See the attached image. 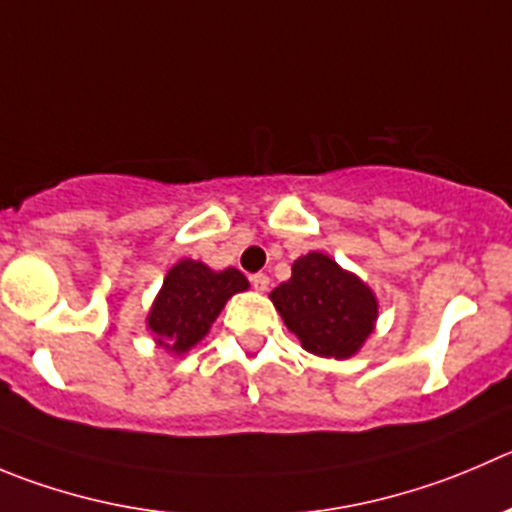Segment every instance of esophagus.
Returning a JSON list of instances; mask_svg holds the SVG:
<instances>
[{
  "label": "esophagus",
  "mask_w": 512,
  "mask_h": 512,
  "mask_svg": "<svg viewBox=\"0 0 512 512\" xmlns=\"http://www.w3.org/2000/svg\"><path fill=\"white\" fill-rule=\"evenodd\" d=\"M251 286L256 291H266V289H269V276H266V274H253L251 276Z\"/></svg>",
  "instance_id": "esophagus-1"
}]
</instances>
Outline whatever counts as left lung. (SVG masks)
Wrapping results in <instances>:
<instances>
[{
  "mask_svg": "<svg viewBox=\"0 0 512 512\" xmlns=\"http://www.w3.org/2000/svg\"><path fill=\"white\" fill-rule=\"evenodd\" d=\"M271 301L301 347L319 357H352L377 319L372 291L316 251L294 261L291 279L271 291Z\"/></svg>",
  "mask_w": 512,
  "mask_h": 512,
  "instance_id": "1",
  "label": "left lung"
}]
</instances>
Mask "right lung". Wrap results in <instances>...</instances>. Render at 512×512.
<instances>
[{
  "instance_id": "right-lung-1",
  "label": "right lung",
  "mask_w": 512,
  "mask_h": 512,
  "mask_svg": "<svg viewBox=\"0 0 512 512\" xmlns=\"http://www.w3.org/2000/svg\"><path fill=\"white\" fill-rule=\"evenodd\" d=\"M246 289L248 281L238 269L211 271L201 261H180L165 276L148 326L160 347L183 354L206 337L223 304Z\"/></svg>"
}]
</instances>
